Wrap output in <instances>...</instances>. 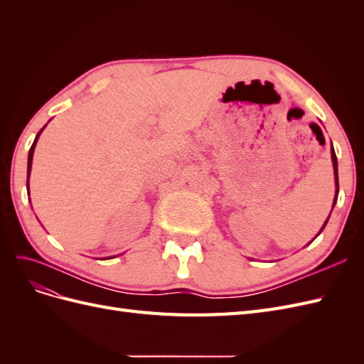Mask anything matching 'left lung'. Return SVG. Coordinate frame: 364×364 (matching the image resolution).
Instances as JSON below:
<instances>
[{
	"label": "left lung",
	"mask_w": 364,
	"mask_h": 364,
	"mask_svg": "<svg viewBox=\"0 0 364 364\" xmlns=\"http://www.w3.org/2000/svg\"><path fill=\"white\" fill-rule=\"evenodd\" d=\"M331 146H333V144H331ZM331 159H333V167H334V179H336V196H334V202H333V208H334V205L337 203V197H338V171H337V156H336V151H334V149H333V147H331ZM328 220H329V217H328ZM328 220H326V222L323 223L322 229L318 230V234H321L322 230H323V228L326 226ZM318 234H317V235H318ZM317 235H316V237H317Z\"/></svg>",
	"instance_id": "1"
}]
</instances>
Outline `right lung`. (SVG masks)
I'll return each instance as SVG.
<instances>
[{"mask_svg": "<svg viewBox=\"0 0 364 364\" xmlns=\"http://www.w3.org/2000/svg\"><path fill=\"white\" fill-rule=\"evenodd\" d=\"M46 129V126H43L39 132H38V135H36V138H35V141H33V144H31V147H30V151H28V162H27V191H28V178H30V171H31V162H33V153H35V147H36V142H38V139H39V135L42 134V130Z\"/></svg>", "mask_w": 364, "mask_h": 364, "instance_id": "obj_1", "label": "right lung"}]
</instances>
